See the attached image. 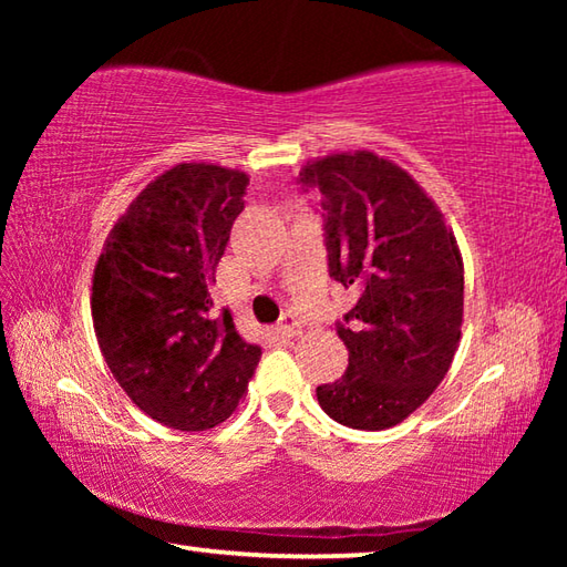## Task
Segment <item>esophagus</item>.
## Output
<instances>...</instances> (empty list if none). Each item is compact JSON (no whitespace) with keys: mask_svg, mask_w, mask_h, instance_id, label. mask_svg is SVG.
I'll list each match as a JSON object with an SVG mask.
<instances>
[{"mask_svg":"<svg viewBox=\"0 0 567 567\" xmlns=\"http://www.w3.org/2000/svg\"><path fill=\"white\" fill-rule=\"evenodd\" d=\"M300 328L302 322L297 320L295 315H285L280 324H277V334H282V338H295V334H300Z\"/></svg>","mask_w":567,"mask_h":567,"instance_id":"obj_1","label":"esophagus"}]
</instances>
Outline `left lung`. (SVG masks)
Returning a JSON list of instances; mask_svg holds the SVG:
<instances>
[{
  "label": "left lung",
  "mask_w": 567,
  "mask_h": 567,
  "mask_svg": "<svg viewBox=\"0 0 567 567\" xmlns=\"http://www.w3.org/2000/svg\"><path fill=\"white\" fill-rule=\"evenodd\" d=\"M300 182L322 192L330 277L358 290L338 322L348 370L318 388V402L340 425L388 430L433 395L455 358L460 247L425 189L375 152L307 162Z\"/></svg>",
  "instance_id": "obj_1"
}]
</instances>
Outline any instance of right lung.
I'll list each match as a JSON object with an SVG mask.
<instances>
[{
  "label": "right lung",
  "instance_id": "add662e5",
  "mask_svg": "<svg viewBox=\"0 0 567 567\" xmlns=\"http://www.w3.org/2000/svg\"><path fill=\"white\" fill-rule=\"evenodd\" d=\"M247 185L239 169L175 165L132 199L94 267L104 362L145 415L185 433L233 415L262 354L209 295Z\"/></svg>",
  "mask_w": 567,
  "mask_h": 567
}]
</instances>
